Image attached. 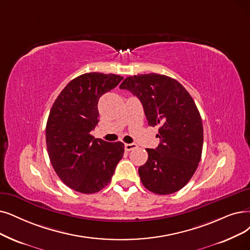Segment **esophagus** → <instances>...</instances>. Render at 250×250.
Returning a JSON list of instances; mask_svg holds the SVG:
<instances>
[{
	"instance_id": "esophagus-1",
	"label": "esophagus",
	"mask_w": 250,
	"mask_h": 250,
	"mask_svg": "<svg viewBox=\"0 0 250 250\" xmlns=\"http://www.w3.org/2000/svg\"><path fill=\"white\" fill-rule=\"evenodd\" d=\"M137 147V146L135 145V144H126L125 145V149L126 151H132V149H134V148H136Z\"/></svg>"
}]
</instances>
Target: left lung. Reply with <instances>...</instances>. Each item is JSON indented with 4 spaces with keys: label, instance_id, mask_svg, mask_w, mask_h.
Masks as SVG:
<instances>
[{
    "label": "left lung",
    "instance_id": "obj_1",
    "mask_svg": "<svg viewBox=\"0 0 250 250\" xmlns=\"http://www.w3.org/2000/svg\"><path fill=\"white\" fill-rule=\"evenodd\" d=\"M120 88L137 96L149 126H160L159 146L146 148L147 161L138 168L144 187L158 195L179 191L202 155L203 125L194 99L175 79L154 73L127 77Z\"/></svg>",
    "mask_w": 250,
    "mask_h": 250
}]
</instances>
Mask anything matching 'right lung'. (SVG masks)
<instances>
[{
    "mask_svg": "<svg viewBox=\"0 0 250 250\" xmlns=\"http://www.w3.org/2000/svg\"><path fill=\"white\" fill-rule=\"evenodd\" d=\"M123 77L87 73L72 80L55 99L46 125L50 162L58 177L76 192L93 194L111 182L124 155V144L94 138L99 97Z\"/></svg>",
    "mask_w": 250,
    "mask_h": 250,
    "instance_id": "right-lung-1",
    "label": "right lung"
}]
</instances>
